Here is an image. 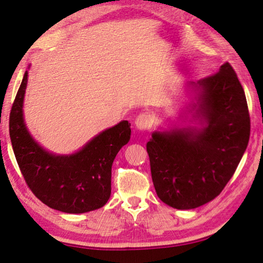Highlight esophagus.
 <instances>
[{
    "instance_id": "obj_1",
    "label": "esophagus",
    "mask_w": 263,
    "mask_h": 263,
    "mask_svg": "<svg viewBox=\"0 0 263 263\" xmlns=\"http://www.w3.org/2000/svg\"><path fill=\"white\" fill-rule=\"evenodd\" d=\"M136 127L138 130L140 131H144L146 128H148L151 126V124H152V118H151V116L148 114H140L138 117L136 118Z\"/></svg>"
}]
</instances>
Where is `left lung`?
<instances>
[{
  "label": "left lung",
  "instance_id": "obj_1",
  "mask_svg": "<svg viewBox=\"0 0 263 263\" xmlns=\"http://www.w3.org/2000/svg\"><path fill=\"white\" fill-rule=\"evenodd\" d=\"M186 125L154 131L146 145L158 197L190 210L225 188L247 148L251 132L246 96L229 62L211 77L185 84Z\"/></svg>",
  "mask_w": 263,
  "mask_h": 263
}]
</instances>
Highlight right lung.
<instances>
[{
	"mask_svg": "<svg viewBox=\"0 0 263 263\" xmlns=\"http://www.w3.org/2000/svg\"><path fill=\"white\" fill-rule=\"evenodd\" d=\"M29 72L24 73L9 118L17 163L31 191L54 210L84 213L104 206L111 195V167L131 137L122 121L102 131L72 154L52 153L35 141L24 121L23 104Z\"/></svg>",
	"mask_w": 263,
	"mask_h": 263,
	"instance_id": "right-lung-1",
	"label": "right lung"
}]
</instances>
